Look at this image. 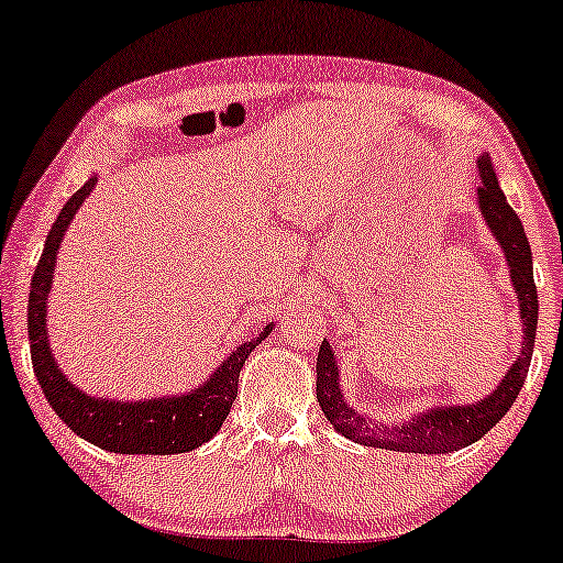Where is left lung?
Here are the masks:
<instances>
[{
  "instance_id": "1",
  "label": "left lung",
  "mask_w": 563,
  "mask_h": 563,
  "mask_svg": "<svg viewBox=\"0 0 563 563\" xmlns=\"http://www.w3.org/2000/svg\"><path fill=\"white\" fill-rule=\"evenodd\" d=\"M479 209L487 219V228L493 230L497 245L506 254L510 283H514L516 299L521 309V328H525V341L521 352L516 354V363L503 376L493 394L476 405H448L434 407V410L418 412L407 423L386 426L371 418H363L344 402V394L339 386V365H335L333 346L322 341L318 352V402L325 412L328 421L341 437L352 442L365 444V448L394 450V452H421V455H439V452H452L468 448L471 442L482 439L493 426L508 412L516 402L521 386H525L529 363H532L534 331H538V288H534L532 275V249H529L527 232L516 211L510 209L500 185H497L493 161L479 156Z\"/></svg>"
}]
</instances>
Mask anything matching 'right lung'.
<instances>
[{"mask_svg": "<svg viewBox=\"0 0 563 563\" xmlns=\"http://www.w3.org/2000/svg\"><path fill=\"white\" fill-rule=\"evenodd\" d=\"M97 177L79 187L63 211L57 214L53 230L47 232L42 260H38L34 277H31L29 296V341L31 363L38 386L60 421L74 431L76 437L87 439L97 448L119 455H177L190 452L209 442L217 434L219 426L228 418L232 402L238 397V376L249 354L267 339L273 325H267L254 339L238 344L230 357L203 380V386L172 394V397L145 399V402H121V399L89 397L76 389L57 367L47 335V301L53 288L55 260L66 235L70 219L76 217L84 198L95 190Z\"/></svg>", "mask_w": 563, "mask_h": 563, "instance_id": "right-lung-1", "label": "right lung"}]
</instances>
